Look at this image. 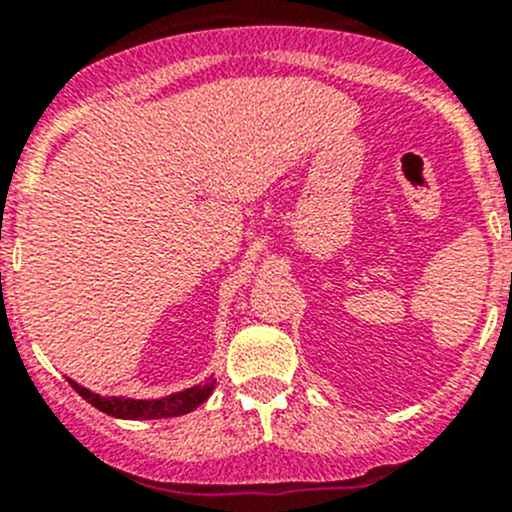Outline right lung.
<instances>
[{"label": "right lung", "mask_w": 512, "mask_h": 512, "mask_svg": "<svg viewBox=\"0 0 512 512\" xmlns=\"http://www.w3.org/2000/svg\"><path fill=\"white\" fill-rule=\"evenodd\" d=\"M69 384L79 391V396H84L91 406H96L103 414L113 418H133V421H151V418H170V416H183L190 414L193 409H198L200 404L208 401V396L213 394L215 379H205L203 384H195L190 389L175 391V394L160 396V399H128V396H101L89 391L86 386L76 384L69 379Z\"/></svg>", "instance_id": "right-lung-1"}]
</instances>
